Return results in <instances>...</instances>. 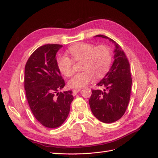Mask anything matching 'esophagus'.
<instances>
[{"mask_svg": "<svg viewBox=\"0 0 158 158\" xmlns=\"http://www.w3.org/2000/svg\"><path fill=\"white\" fill-rule=\"evenodd\" d=\"M80 90H81L80 88H79V89H74L73 90V95H76V94H77L80 92Z\"/></svg>", "mask_w": 158, "mask_h": 158, "instance_id": "esophagus-1", "label": "esophagus"}]
</instances>
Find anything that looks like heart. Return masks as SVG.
<instances>
[{
	"mask_svg": "<svg viewBox=\"0 0 158 158\" xmlns=\"http://www.w3.org/2000/svg\"><path fill=\"white\" fill-rule=\"evenodd\" d=\"M69 53L76 61L83 60L82 73L76 74L69 82L70 88H81L92 82L94 74L97 77L103 76L109 70L111 63V53L106 45H95L81 43L69 49ZM58 66L64 76L70 77L74 73L73 61L69 57L63 56L59 59Z\"/></svg>",
	"mask_w": 158,
	"mask_h": 158,
	"instance_id": "1",
	"label": "heart"
}]
</instances>
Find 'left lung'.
<instances>
[{
	"mask_svg": "<svg viewBox=\"0 0 158 158\" xmlns=\"http://www.w3.org/2000/svg\"><path fill=\"white\" fill-rule=\"evenodd\" d=\"M114 45V61L104 78L97 84L103 90H92L89 99L94 115L104 123L115 122L125 114L130 101L132 78L130 64L121 47L113 40L103 35Z\"/></svg>",
	"mask_w": 158,
	"mask_h": 158,
	"instance_id": "obj_1",
	"label": "left lung"
}]
</instances>
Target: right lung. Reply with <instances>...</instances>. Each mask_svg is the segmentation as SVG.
Returning a JSON list of instances; mask_svg holds the SVG:
<instances>
[{"mask_svg":"<svg viewBox=\"0 0 158 158\" xmlns=\"http://www.w3.org/2000/svg\"><path fill=\"white\" fill-rule=\"evenodd\" d=\"M61 47L58 44L39 47L25 66L24 88L31 111L41 125L51 128L65 121L74 99L71 90L60 92L65 85L56 59Z\"/></svg>","mask_w":158,"mask_h":158,"instance_id":"1","label":"right lung"}]
</instances>
